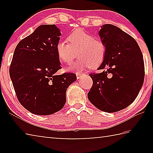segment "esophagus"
Wrapping results in <instances>:
<instances>
[{
  "mask_svg": "<svg viewBox=\"0 0 153 153\" xmlns=\"http://www.w3.org/2000/svg\"><path fill=\"white\" fill-rule=\"evenodd\" d=\"M84 74H82V73H79V72H77L76 73V76H77V79H80L81 77L84 76Z\"/></svg>",
  "mask_w": 153,
  "mask_h": 153,
  "instance_id": "34e87169",
  "label": "esophagus"
}]
</instances>
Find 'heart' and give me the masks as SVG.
I'll return each instance as SVG.
<instances>
[{
  "instance_id": "1",
  "label": "heart",
  "mask_w": 153,
  "mask_h": 153,
  "mask_svg": "<svg viewBox=\"0 0 153 153\" xmlns=\"http://www.w3.org/2000/svg\"><path fill=\"white\" fill-rule=\"evenodd\" d=\"M67 41L60 40L56 45V55L60 61L71 64L77 57V53L81 59L71 67V69H82L89 67L97 69L105 60L106 46L102 40L95 38L94 35L77 29L71 32Z\"/></svg>"
}]
</instances>
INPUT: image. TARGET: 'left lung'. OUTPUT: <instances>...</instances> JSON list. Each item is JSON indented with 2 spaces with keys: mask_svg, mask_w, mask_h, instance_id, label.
<instances>
[{
  "mask_svg": "<svg viewBox=\"0 0 153 153\" xmlns=\"http://www.w3.org/2000/svg\"><path fill=\"white\" fill-rule=\"evenodd\" d=\"M98 35L106 46V55L98 69L104 70L90 74L93 84L88 98L98 109L117 112L130 105L141 90L143 56L136 41L115 25H101Z\"/></svg>",
  "mask_w": 153,
  "mask_h": 153,
  "instance_id": "1",
  "label": "left lung"
}]
</instances>
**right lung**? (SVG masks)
I'll list each match as a JSON object with an SVG mask.
<instances>
[{"instance_id": "1", "label": "right lung", "mask_w": 153, "mask_h": 153, "mask_svg": "<svg viewBox=\"0 0 153 153\" xmlns=\"http://www.w3.org/2000/svg\"><path fill=\"white\" fill-rule=\"evenodd\" d=\"M61 31L53 25H42L18 43L9 74L18 100L30 113L48 115L66 102V91L76 75H56L61 69L56 45Z\"/></svg>"}]
</instances>
